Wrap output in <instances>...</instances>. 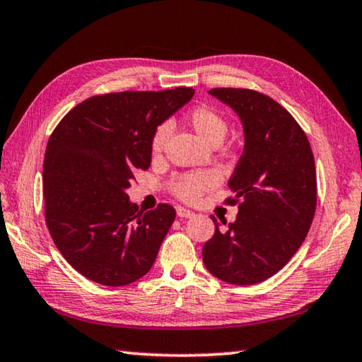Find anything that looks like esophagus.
Returning <instances> with one entry per match:
<instances>
[{
	"instance_id": "esophagus-1",
	"label": "esophagus",
	"mask_w": 362,
	"mask_h": 362,
	"mask_svg": "<svg viewBox=\"0 0 362 362\" xmlns=\"http://www.w3.org/2000/svg\"><path fill=\"white\" fill-rule=\"evenodd\" d=\"M175 212H177V216L182 217V219H188V217L193 216V211L187 209V208H182V206H177Z\"/></svg>"
}]
</instances>
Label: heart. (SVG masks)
Segmentation results:
<instances>
[{
    "label": "heart",
    "mask_w": 362,
    "mask_h": 362,
    "mask_svg": "<svg viewBox=\"0 0 362 362\" xmlns=\"http://www.w3.org/2000/svg\"><path fill=\"white\" fill-rule=\"evenodd\" d=\"M187 122L190 127L197 132V135L208 145H219L223 140L228 124L226 117L219 111H216L211 106H197L187 114ZM169 136V127L165 124H160L159 127L153 132L150 140V150L153 154H159L163 151L165 140ZM217 183V175L211 170L202 172H190V174L177 175L170 182V192L182 202L192 203L198 199L204 192H208Z\"/></svg>",
    "instance_id": "obj_1"
}]
</instances>
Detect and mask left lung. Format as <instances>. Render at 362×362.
<instances>
[{
    "label": "left lung",
    "instance_id": "obj_1",
    "mask_svg": "<svg viewBox=\"0 0 362 362\" xmlns=\"http://www.w3.org/2000/svg\"><path fill=\"white\" fill-rule=\"evenodd\" d=\"M212 96L238 114L245 150L228 187L237 221H222L203 246L214 277L255 285L277 274L300 250L317 204L311 145L295 117L271 96L250 88H212Z\"/></svg>",
    "mask_w": 362,
    "mask_h": 362
}]
</instances>
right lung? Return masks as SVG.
I'll use <instances>...</instances> for the list:
<instances>
[{
    "label": "right lung",
    "instance_id": "1",
    "mask_svg": "<svg viewBox=\"0 0 362 362\" xmlns=\"http://www.w3.org/2000/svg\"><path fill=\"white\" fill-rule=\"evenodd\" d=\"M193 95L187 87L95 95L56 125L43 163L45 221L83 277L124 286L151 269L175 209L141 212L125 192L150 168L153 132Z\"/></svg>",
    "mask_w": 362,
    "mask_h": 362
}]
</instances>
